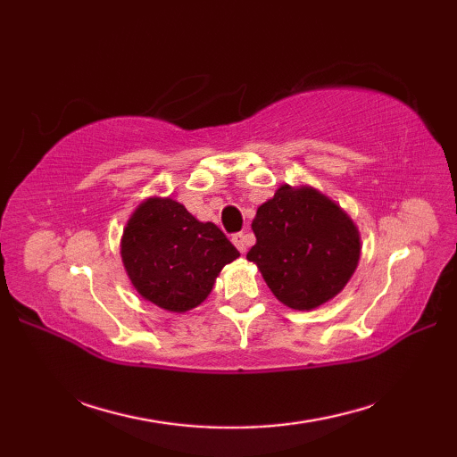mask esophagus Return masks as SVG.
<instances>
[{"instance_id": "obj_1", "label": "esophagus", "mask_w": 457, "mask_h": 457, "mask_svg": "<svg viewBox=\"0 0 457 457\" xmlns=\"http://www.w3.org/2000/svg\"><path fill=\"white\" fill-rule=\"evenodd\" d=\"M231 241H234V245L239 249V253H245V249L249 245V236L244 234V231H239V234L231 236Z\"/></svg>"}]
</instances>
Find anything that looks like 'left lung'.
<instances>
[{"mask_svg":"<svg viewBox=\"0 0 457 457\" xmlns=\"http://www.w3.org/2000/svg\"><path fill=\"white\" fill-rule=\"evenodd\" d=\"M253 261L280 303L310 310L328 303L353 275L359 234L342 208L312 188L280 187L251 223Z\"/></svg>","mask_w":457,"mask_h":457,"instance_id":"left-lung-1","label":"left lung"}]
</instances>
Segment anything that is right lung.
I'll return each mask as SVG.
<instances>
[{"label": "right lung", "mask_w": 457, "mask_h": 457, "mask_svg": "<svg viewBox=\"0 0 457 457\" xmlns=\"http://www.w3.org/2000/svg\"><path fill=\"white\" fill-rule=\"evenodd\" d=\"M121 257L139 295L170 312L204 303L213 278L239 251L216 223H202L170 198L135 210L121 239Z\"/></svg>", "instance_id": "obj_1"}]
</instances>
